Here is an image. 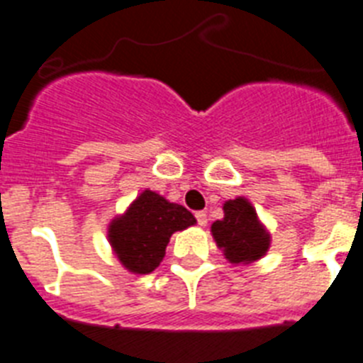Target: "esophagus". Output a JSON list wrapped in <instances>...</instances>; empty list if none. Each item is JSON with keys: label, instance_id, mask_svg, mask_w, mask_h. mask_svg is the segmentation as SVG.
<instances>
[{"label": "esophagus", "instance_id": "1", "mask_svg": "<svg viewBox=\"0 0 363 363\" xmlns=\"http://www.w3.org/2000/svg\"><path fill=\"white\" fill-rule=\"evenodd\" d=\"M194 216H196V220H198V225H202V228H203V225H207L206 211H198Z\"/></svg>", "mask_w": 363, "mask_h": 363}]
</instances>
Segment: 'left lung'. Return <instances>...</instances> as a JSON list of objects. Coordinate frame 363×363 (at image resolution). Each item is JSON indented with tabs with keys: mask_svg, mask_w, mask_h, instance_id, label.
Segmentation results:
<instances>
[{
	"mask_svg": "<svg viewBox=\"0 0 363 363\" xmlns=\"http://www.w3.org/2000/svg\"><path fill=\"white\" fill-rule=\"evenodd\" d=\"M211 233L231 264L259 261L270 247V233L244 196L224 203V218L213 222Z\"/></svg>",
	"mask_w": 363,
	"mask_h": 363,
	"instance_id": "obj_1",
	"label": "left lung"
}]
</instances>
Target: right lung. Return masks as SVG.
<instances>
[{"label":"right lung","instance_id":"right-lung-1","mask_svg":"<svg viewBox=\"0 0 363 363\" xmlns=\"http://www.w3.org/2000/svg\"><path fill=\"white\" fill-rule=\"evenodd\" d=\"M196 224L193 213L170 203L154 191H143L108 225V240L119 262L132 274H150L165 257V247L176 231Z\"/></svg>","mask_w":363,"mask_h":363}]
</instances>
